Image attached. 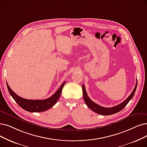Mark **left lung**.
<instances>
[{"label": "left lung", "mask_w": 147, "mask_h": 147, "mask_svg": "<svg viewBox=\"0 0 147 147\" xmlns=\"http://www.w3.org/2000/svg\"><path fill=\"white\" fill-rule=\"evenodd\" d=\"M137 84H138V81H136V86H135V87L134 88V89H133V92H131V93L130 94V95L129 96L124 102H122V103H121L119 105H116V106H115V107H110V108H106V107H102V106H101V105H99L93 102L89 98V97L88 96L86 90L85 89V87L83 84V86H82V89H83L84 100L85 101L86 104L88 106V107H89L90 109H91L92 110H93L94 112H95L99 115H104V116L113 115V114L119 112V111H121L126 106L127 104L128 103V102L131 100L134 95L135 92H136Z\"/></svg>", "instance_id": "8db88e82"}]
</instances>
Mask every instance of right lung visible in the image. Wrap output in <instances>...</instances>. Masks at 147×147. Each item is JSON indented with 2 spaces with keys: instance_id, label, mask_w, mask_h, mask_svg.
<instances>
[{
  "instance_id": "obj_1",
  "label": "right lung",
  "mask_w": 147,
  "mask_h": 147,
  "mask_svg": "<svg viewBox=\"0 0 147 147\" xmlns=\"http://www.w3.org/2000/svg\"><path fill=\"white\" fill-rule=\"evenodd\" d=\"M66 83V81L61 84L60 87L53 95L46 99L42 100H32V99H26L21 98L11 90L8 83H7V88L11 96L13 97L15 101L19 104V106L26 111L29 112H42L53 107L55 104L59 99L63 88Z\"/></svg>"
}]
</instances>
